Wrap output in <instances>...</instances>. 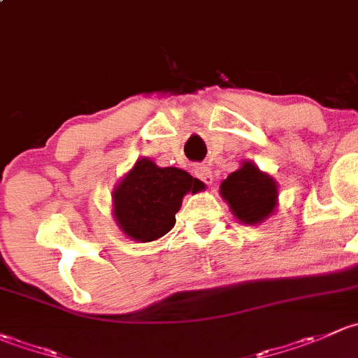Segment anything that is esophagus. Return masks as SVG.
I'll list each match as a JSON object with an SVG mask.
<instances>
[{"label":"esophagus","mask_w":358,"mask_h":358,"mask_svg":"<svg viewBox=\"0 0 358 358\" xmlns=\"http://www.w3.org/2000/svg\"><path fill=\"white\" fill-rule=\"evenodd\" d=\"M194 176H196V178L205 184H212V180H213L212 172H210V169L205 167V165H198V167H194Z\"/></svg>","instance_id":"esophagus-1"}]
</instances>
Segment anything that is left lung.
Masks as SVG:
<instances>
[{"mask_svg": "<svg viewBox=\"0 0 358 358\" xmlns=\"http://www.w3.org/2000/svg\"><path fill=\"white\" fill-rule=\"evenodd\" d=\"M220 194L241 222L259 224L274 212L278 186L271 176L260 172L252 162H245L222 180Z\"/></svg>", "mask_w": 358, "mask_h": 358, "instance_id": "8db88e82", "label": "left lung"}]
</instances>
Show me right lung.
I'll return each mask as SVG.
<instances>
[{
  "label": "right lung",
  "mask_w": 358,
  "mask_h": 358,
  "mask_svg": "<svg viewBox=\"0 0 358 358\" xmlns=\"http://www.w3.org/2000/svg\"><path fill=\"white\" fill-rule=\"evenodd\" d=\"M203 182L176 167L160 169L148 158L136 162L113 191L117 224L136 241H155L176 224V213L186 193H196Z\"/></svg>",
  "instance_id": "1"
}]
</instances>
